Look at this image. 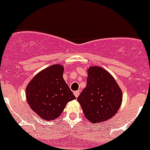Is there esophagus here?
<instances>
[{
    "label": "esophagus",
    "mask_w": 150,
    "mask_h": 150,
    "mask_svg": "<svg viewBox=\"0 0 150 150\" xmlns=\"http://www.w3.org/2000/svg\"><path fill=\"white\" fill-rule=\"evenodd\" d=\"M80 94V91H74V95H75V97H78Z\"/></svg>",
    "instance_id": "34e87169"
}]
</instances>
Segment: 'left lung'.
Instances as JSON below:
<instances>
[{
    "instance_id": "obj_1",
    "label": "left lung",
    "mask_w": 150,
    "mask_h": 150,
    "mask_svg": "<svg viewBox=\"0 0 150 150\" xmlns=\"http://www.w3.org/2000/svg\"><path fill=\"white\" fill-rule=\"evenodd\" d=\"M87 86L78 97L85 117L93 123L110 120L121 106V88L112 75L104 68H88Z\"/></svg>"
}]
</instances>
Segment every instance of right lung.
<instances>
[{
  "label": "right lung",
  "instance_id": "add662e5",
  "mask_svg": "<svg viewBox=\"0 0 150 150\" xmlns=\"http://www.w3.org/2000/svg\"><path fill=\"white\" fill-rule=\"evenodd\" d=\"M64 68L56 64L39 72L26 87V99L31 110L44 120L58 118L67 104L75 99L63 78Z\"/></svg>",
  "mask_w": 150,
  "mask_h": 150
}]
</instances>
